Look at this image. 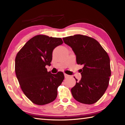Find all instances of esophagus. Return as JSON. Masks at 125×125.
<instances>
[{
  "label": "esophagus",
  "mask_w": 125,
  "mask_h": 125,
  "mask_svg": "<svg viewBox=\"0 0 125 125\" xmlns=\"http://www.w3.org/2000/svg\"><path fill=\"white\" fill-rule=\"evenodd\" d=\"M64 77H65V78H67V77H69V75H68L66 73H64Z\"/></svg>",
  "instance_id": "obj_1"
}]
</instances>
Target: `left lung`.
Listing matches in <instances>:
<instances>
[{
	"instance_id": "left-lung-1",
	"label": "left lung",
	"mask_w": 125,
	"mask_h": 125,
	"mask_svg": "<svg viewBox=\"0 0 125 125\" xmlns=\"http://www.w3.org/2000/svg\"><path fill=\"white\" fill-rule=\"evenodd\" d=\"M71 47L78 64L83 65L79 81L71 89L73 97L78 102L93 104L99 100L109 84L111 75L110 60L107 52L96 40L77 34L63 38Z\"/></svg>"
}]
</instances>
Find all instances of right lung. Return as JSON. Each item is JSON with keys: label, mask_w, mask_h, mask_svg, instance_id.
<instances>
[{"label": "right lung", "mask_w": 125, "mask_h": 125, "mask_svg": "<svg viewBox=\"0 0 125 125\" xmlns=\"http://www.w3.org/2000/svg\"><path fill=\"white\" fill-rule=\"evenodd\" d=\"M63 43L60 38L38 35L26 42L16 56L15 71L20 87L35 104L46 105L57 97L64 74L48 72L46 66L51 65L53 50Z\"/></svg>", "instance_id": "add662e5"}]
</instances>
